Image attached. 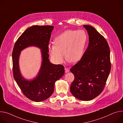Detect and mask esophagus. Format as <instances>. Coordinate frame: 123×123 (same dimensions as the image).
Here are the masks:
<instances>
[{
    "instance_id": "esophagus-1",
    "label": "esophagus",
    "mask_w": 123,
    "mask_h": 123,
    "mask_svg": "<svg viewBox=\"0 0 123 123\" xmlns=\"http://www.w3.org/2000/svg\"><path fill=\"white\" fill-rule=\"evenodd\" d=\"M69 71H70V70H69V69H68L67 68H66V67L65 68V73H67L69 72Z\"/></svg>"
}]
</instances>
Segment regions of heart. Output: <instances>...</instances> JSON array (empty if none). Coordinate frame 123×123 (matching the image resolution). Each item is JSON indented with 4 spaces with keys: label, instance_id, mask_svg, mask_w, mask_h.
I'll use <instances>...</instances> for the list:
<instances>
[{
    "label": "heart",
    "instance_id": "heart-1",
    "mask_svg": "<svg viewBox=\"0 0 123 123\" xmlns=\"http://www.w3.org/2000/svg\"><path fill=\"white\" fill-rule=\"evenodd\" d=\"M87 39L86 34L82 30H68L63 32L54 39V44L49 46L50 57L57 64L63 62L64 55L68 62H77L83 55Z\"/></svg>",
    "mask_w": 123,
    "mask_h": 123
}]
</instances>
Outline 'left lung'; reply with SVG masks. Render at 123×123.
Here are the masks:
<instances>
[{
  "label": "left lung",
  "mask_w": 123,
  "mask_h": 123,
  "mask_svg": "<svg viewBox=\"0 0 123 123\" xmlns=\"http://www.w3.org/2000/svg\"><path fill=\"white\" fill-rule=\"evenodd\" d=\"M89 44L81 60L70 71L74 80L71 85L72 95L81 100H90L102 93L111 70L110 49L103 36L92 26L84 25Z\"/></svg>",
  "instance_id": "obj_1"
}]
</instances>
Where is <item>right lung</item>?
I'll use <instances>...</instances> for the list:
<instances>
[{
  "instance_id": "1",
  "label": "right lung",
  "mask_w": 123,
  "mask_h": 123,
  "mask_svg": "<svg viewBox=\"0 0 123 123\" xmlns=\"http://www.w3.org/2000/svg\"><path fill=\"white\" fill-rule=\"evenodd\" d=\"M54 27L35 25L27 28L16 41L12 53L14 78L24 94L34 102H40L49 98L54 90L55 82L62 77L64 67L51 63L49 58V43ZM30 46L41 49L42 63L37 75L31 80L22 75L19 66L21 51Z\"/></svg>"
}]
</instances>
